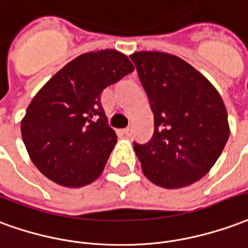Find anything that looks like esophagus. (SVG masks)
Returning a JSON list of instances; mask_svg holds the SVG:
<instances>
[{"label": "esophagus", "mask_w": 248, "mask_h": 248, "mask_svg": "<svg viewBox=\"0 0 248 248\" xmlns=\"http://www.w3.org/2000/svg\"><path fill=\"white\" fill-rule=\"evenodd\" d=\"M123 133H124L125 136H131V135H132V127H127L125 129H123Z\"/></svg>", "instance_id": "obj_1"}]
</instances>
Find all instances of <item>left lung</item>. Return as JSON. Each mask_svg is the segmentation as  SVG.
<instances>
[{
    "instance_id": "8db88e82",
    "label": "left lung",
    "mask_w": 248,
    "mask_h": 248,
    "mask_svg": "<svg viewBox=\"0 0 248 248\" xmlns=\"http://www.w3.org/2000/svg\"><path fill=\"white\" fill-rule=\"evenodd\" d=\"M154 112V136L133 143L143 173L156 186L182 188L210 171L230 136L217 88L192 65L164 52L129 56Z\"/></svg>"
}]
</instances>
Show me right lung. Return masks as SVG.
Returning <instances> with one entry per match:
<instances>
[{
	"instance_id": "obj_1",
	"label": "right lung",
	"mask_w": 248,
	"mask_h": 248,
	"mask_svg": "<svg viewBox=\"0 0 248 248\" xmlns=\"http://www.w3.org/2000/svg\"><path fill=\"white\" fill-rule=\"evenodd\" d=\"M113 49L88 52L60 69L33 97L21 135L33 164L54 183L82 187L101 175L117 141L100 94L133 72Z\"/></svg>"
}]
</instances>
